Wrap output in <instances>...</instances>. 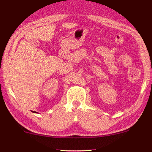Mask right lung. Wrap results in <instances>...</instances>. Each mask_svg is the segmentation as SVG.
Returning <instances> with one entry per match:
<instances>
[{
	"label": "right lung",
	"mask_w": 152,
	"mask_h": 152,
	"mask_svg": "<svg viewBox=\"0 0 152 152\" xmlns=\"http://www.w3.org/2000/svg\"><path fill=\"white\" fill-rule=\"evenodd\" d=\"M34 113H36V112H34Z\"/></svg>",
	"instance_id": "1"
}]
</instances>
